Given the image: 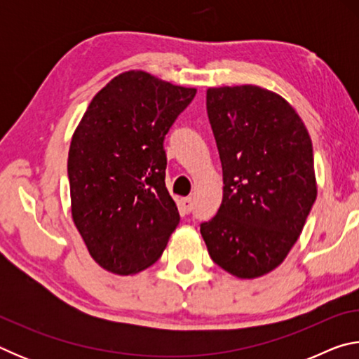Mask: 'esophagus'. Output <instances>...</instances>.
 Segmentation results:
<instances>
[{
    "label": "esophagus",
    "instance_id": "1",
    "mask_svg": "<svg viewBox=\"0 0 359 359\" xmlns=\"http://www.w3.org/2000/svg\"><path fill=\"white\" fill-rule=\"evenodd\" d=\"M180 209L184 210V214H190L193 209V199L191 198H182L180 199Z\"/></svg>",
    "mask_w": 359,
    "mask_h": 359
}]
</instances>
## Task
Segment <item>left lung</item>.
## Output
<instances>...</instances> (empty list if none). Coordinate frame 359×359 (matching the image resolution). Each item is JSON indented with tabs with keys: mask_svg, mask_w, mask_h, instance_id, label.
<instances>
[{
	"mask_svg": "<svg viewBox=\"0 0 359 359\" xmlns=\"http://www.w3.org/2000/svg\"><path fill=\"white\" fill-rule=\"evenodd\" d=\"M205 106L224 187L201 236L222 269L257 278L287 258L317 199L311 136L288 101L257 85L209 88Z\"/></svg>",
	"mask_w": 359,
	"mask_h": 359,
	"instance_id": "left-lung-1",
	"label": "left lung"
}]
</instances>
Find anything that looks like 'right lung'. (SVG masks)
Segmentation results:
<instances>
[{
  "mask_svg": "<svg viewBox=\"0 0 359 359\" xmlns=\"http://www.w3.org/2000/svg\"><path fill=\"white\" fill-rule=\"evenodd\" d=\"M196 88L126 71L101 88L72 135V220L92 258L131 276L161 257L180 215L169 194L163 147Z\"/></svg>",
  "mask_w": 359,
  "mask_h": 359,
  "instance_id": "obj_1",
  "label": "right lung"
}]
</instances>
